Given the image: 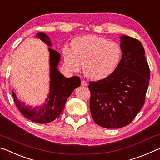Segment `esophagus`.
Wrapping results in <instances>:
<instances>
[{
    "label": "esophagus",
    "instance_id": "obj_1",
    "mask_svg": "<svg viewBox=\"0 0 160 160\" xmlns=\"http://www.w3.org/2000/svg\"><path fill=\"white\" fill-rule=\"evenodd\" d=\"M81 85L84 87H86V86H88V82H87L85 80H82V82H81Z\"/></svg>",
    "mask_w": 160,
    "mask_h": 160
}]
</instances>
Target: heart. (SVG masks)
I'll use <instances>...</instances> for the list:
<instances>
[{"instance_id":"1","label":"heart","mask_w":160,"mask_h":160,"mask_svg":"<svg viewBox=\"0 0 160 160\" xmlns=\"http://www.w3.org/2000/svg\"><path fill=\"white\" fill-rule=\"evenodd\" d=\"M72 48L64 47L65 63L70 70L78 71L83 64V72L92 80L110 76L120 63L122 50L117 43L97 36L80 37L71 42Z\"/></svg>"}]
</instances>
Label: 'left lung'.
<instances>
[{
    "label": "left lung",
    "instance_id": "8db88e82",
    "mask_svg": "<svg viewBox=\"0 0 160 160\" xmlns=\"http://www.w3.org/2000/svg\"><path fill=\"white\" fill-rule=\"evenodd\" d=\"M120 39L122 58L115 71L88 85L92 117L107 128H122L133 120L144 104L150 80L142 44L127 35Z\"/></svg>",
    "mask_w": 160,
    "mask_h": 160
}]
</instances>
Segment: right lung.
<instances>
[{"mask_svg":"<svg viewBox=\"0 0 160 160\" xmlns=\"http://www.w3.org/2000/svg\"><path fill=\"white\" fill-rule=\"evenodd\" d=\"M35 37L41 39L49 47L48 48L50 66L49 94L44 104L34 107L28 106L24 102H21L14 91H12V94L16 106L25 117L36 123H47L58 118L59 115L63 112L68 98L75 89L80 85V79L78 76L66 78L59 72L58 66L61 60V55L51 48L52 43L47 34L39 32Z\"/></svg>","mask_w":160,"mask_h":160,"instance_id":"right-lung-1","label":"right lung"}]
</instances>
